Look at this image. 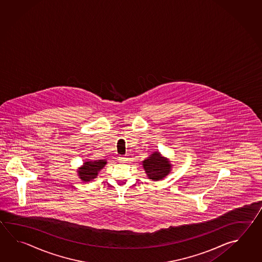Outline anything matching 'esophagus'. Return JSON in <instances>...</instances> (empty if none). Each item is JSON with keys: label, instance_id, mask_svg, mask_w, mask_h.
I'll return each mask as SVG.
<instances>
[{"label": "esophagus", "instance_id": "1", "mask_svg": "<svg viewBox=\"0 0 262 262\" xmlns=\"http://www.w3.org/2000/svg\"><path fill=\"white\" fill-rule=\"evenodd\" d=\"M118 160H119V162H121V163H126L127 158L124 157V156H120V157H118Z\"/></svg>", "mask_w": 262, "mask_h": 262}]
</instances>
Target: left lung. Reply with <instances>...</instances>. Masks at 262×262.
I'll use <instances>...</instances> for the list:
<instances>
[{
	"label": "left lung",
	"mask_w": 262,
	"mask_h": 262,
	"mask_svg": "<svg viewBox=\"0 0 262 262\" xmlns=\"http://www.w3.org/2000/svg\"><path fill=\"white\" fill-rule=\"evenodd\" d=\"M171 165L167 158L162 157L159 152H154L148 159L143 161L145 172L147 173L149 179L154 181L162 180L166 177L170 171Z\"/></svg>",
	"instance_id": "8db88e82"
}]
</instances>
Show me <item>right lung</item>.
Segmentation results:
<instances>
[{
    "label": "right lung",
    "mask_w": 262,
    "mask_h": 262,
    "mask_svg": "<svg viewBox=\"0 0 262 262\" xmlns=\"http://www.w3.org/2000/svg\"><path fill=\"white\" fill-rule=\"evenodd\" d=\"M106 164V162L104 160L85 162L83 167H80V170H78V176L84 182H89L96 178L98 171H100Z\"/></svg>",
    "instance_id": "obj_1"
}]
</instances>
